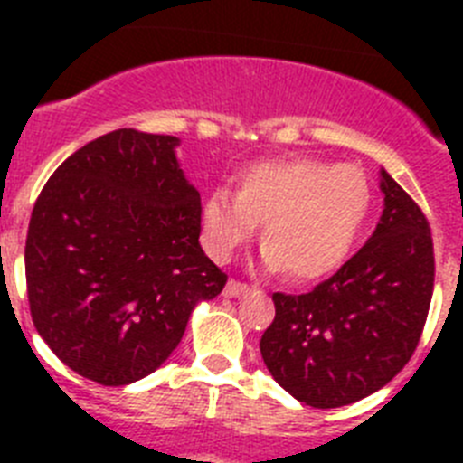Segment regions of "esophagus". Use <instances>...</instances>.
<instances>
[{
    "label": "esophagus",
    "mask_w": 463,
    "mask_h": 463,
    "mask_svg": "<svg viewBox=\"0 0 463 463\" xmlns=\"http://www.w3.org/2000/svg\"><path fill=\"white\" fill-rule=\"evenodd\" d=\"M248 285L245 282H239V280H229L227 285H224V297H241V294L248 292Z\"/></svg>",
    "instance_id": "esophagus-1"
}]
</instances>
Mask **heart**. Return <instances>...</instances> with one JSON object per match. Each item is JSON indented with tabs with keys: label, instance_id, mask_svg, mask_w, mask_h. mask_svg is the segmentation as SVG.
<instances>
[{
	"label": "heart",
	"instance_id": "b5f03b06",
	"mask_svg": "<svg viewBox=\"0 0 463 463\" xmlns=\"http://www.w3.org/2000/svg\"><path fill=\"white\" fill-rule=\"evenodd\" d=\"M371 185L362 169L325 159L257 162L239 192L213 190L202 206L203 243L229 261L264 222L261 264L297 280H320L343 267L369 215Z\"/></svg>",
	"mask_w": 463,
	"mask_h": 463
}]
</instances>
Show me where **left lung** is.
I'll list each match as a JSON object with an SVG mask.
<instances>
[{
  "label": "left lung",
  "instance_id": "obj_1",
  "mask_svg": "<svg viewBox=\"0 0 463 463\" xmlns=\"http://www.w3.org/2000/svg\"><path fill=\"white\" fill-rule=\"evenodd\" d=\"M384 206L371 239L308 294H273L260 341L282 390L313 408H341L390 383L415 353L433 294L424 213L380 169Z\"/></svg>",
  "mask_w": 463,
  "mask_h": 463
}]
</instances>
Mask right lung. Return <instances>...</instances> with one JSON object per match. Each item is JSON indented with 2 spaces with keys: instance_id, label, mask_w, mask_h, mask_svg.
I'll list each match as a JSON object with an SVG mask.
<instances>
[{
  "instance_id": "right-lung-1",
  "label": "right lung",
  "mask_w": 463,
  "mask_h": 463,
  "mask_svg": "<svg viewBox=\"0 0 463 463\" xmlns=\"http://www.w3.org/2000/svg\"><path fill=\"white\" fill-rule=\"evenodd\" d=\"M181 138L116 129L57 166L24 243L32 320L52 353L106 387L169 359L227 276L199 245L202 199Z\"/></svg>"
}]
</instances>
